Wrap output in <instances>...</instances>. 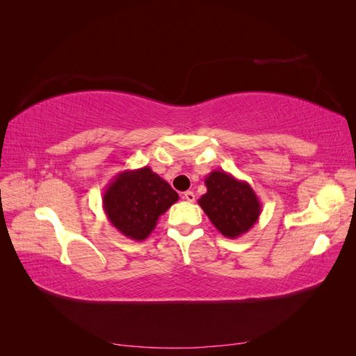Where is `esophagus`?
Returning <instances> with one entry per match:
<instances>
[{
	"instance_id": "esophagus-1",
	"label": "esophagus",
	"mask_w": 356,
	"mask_h": 356,
	"mask_svg": "<svg viewBox=\"0 0 356 356\" xmlns=\"http://www.w3.org/2000/svg\"><path fill=\"white\" fill-rule=\"evenodd\" d=\"M182 199H186L188 203H193L196 200V196H195V193H193V191H186L184 195H182Z\"/></svg>"
}]
</instances>
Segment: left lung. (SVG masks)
<instances>
[{"mask_svg": "<svg viewBox=\"0 0 356 356\" xmlns=\"http://www.w3.org/2000/svg\"><path fill=\"white\" fill-rule=\"evenodd\" d=\"M204 186L208 190L197 202L225 238H239L260 218L261 202L246 181L224 170H212L204 178Z\"/></svg>", "mask_w": 356, "mask_h": 356, "instance_id": "left-lung-1", "label": "left lung"}]
</instances>
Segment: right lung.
<instances>
[{
	"label": "right lung",
	"mask_w": 356,
	"mask_h": 356,
	"mask_svg": "<svg viewBox=\"0 0 356 356\" xmlns=\"http://www.w3.org/2000/svg\"><path fill=\"white\" fill-rule=\"evenodd\" d=\"M178 199L168 181L144 166L117 174L104 191L102 207L118 232L139 242L152 234L160 215Z\"/></svg>",
	"instance_id": "obj_1"
}]
</instances>
